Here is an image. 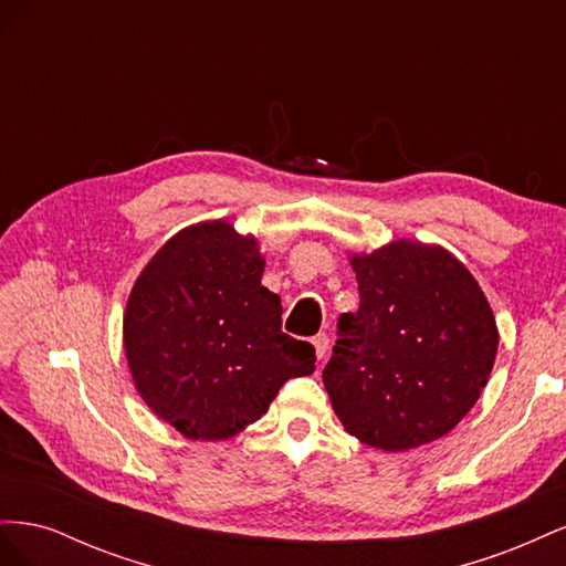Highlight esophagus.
Wrapping results in <instances>:
<instances>
[{
    "mask_svg": "<svg viewBox=\"0 0 566 566\" xmlns=\"http://www.w3.org/2000/svg\"><path fill=\"white\" fill-rule=\"evenodd\" d=\"M312 345H314V349H316V356H318V358H323L325 354H328L331 339H328V335H316V337L312 339Z\"/></svg>",
    "mask_w": 566,
    "mask_h": 566,
    "instance_id": "34e87169",
    "label": "esophagus"
}]
</instances>
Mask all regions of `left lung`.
<instances>
[{"label":"left lung","mask_w":566,"mask_h":566,"mask_svg":"<svg viewBox=\"0 0 566 566\" xmlns=\"http://www.w3.org/2000/svg\"><path fill=\"white\" fill-rule=\"evenodd\" d=\"M356 314L323 385L345 430L382 451L430 443L470 413L491 378L499 325L470 269L437 243L397 238L349 252Z\"/></svg>","instance_id":"8db88e82"}]
</instances>
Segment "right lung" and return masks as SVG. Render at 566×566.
Wrapping results in <instances>:
<instances>
[{
    "label": "right lung",
    "mask_w": 566,
    "mask_h": 566,
    "mask_svg": "<svg viewBox=\"0 0 566 566\" xmlns=\"http://www.w3.org/2000/svg\"><path fill=\"white\" fill-rule=\"evenodd\" d=\"M264 254L227 219L175 233L134 281L123 345L139 397L193 441H224L260 420L285 380L312 375L310 342L281 331Z\"/></svg>",
    "instance_id": "add662e5"
}]
</instances>
